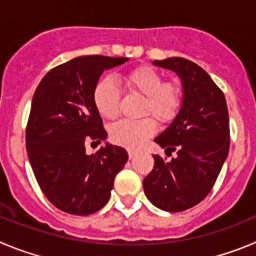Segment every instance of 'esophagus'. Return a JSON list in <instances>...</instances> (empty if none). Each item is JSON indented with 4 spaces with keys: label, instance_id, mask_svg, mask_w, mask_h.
<instances>
[{
    "label": "esophagus",
    "instance_id": "obj_1",
    "mask_svg": "<svg viewBox=\"0 0 256 256\" xmlns=\"http://www.w3.org/2000/svg\"><path fill=\"white\" fill-rule=\"evenodd\" d=\"M128 158H130V160H134V158H135V156H136V152L135 150H131V149H128Z\"/></svg>",
    "mask_w": 256,
    "mask_h": 256
}]
</instances>
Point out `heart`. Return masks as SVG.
Instances as JSON below:
<instances>
[{"mask_svg": "<svg viewBox=\"0 0 256 256\" xmlns=\"http://www.w3.org/2000/svg\"><path fill=\"white\" fill-rule=\"evenodd\" d=\"M130 90L144 96L142 114H153L160 122H170L181 107V88L176 82H163V75L150 66H140L124 78ZM93 102L96 111L107 120L120 114V92L116 82L106 76L96 82L93 90ZM156 122L152 117L136 121L124 120L110 128V136L114 144L126 148H139L146 139L153 136Z\"/></svg>", "mask_w": 256, "mask_h": 256, "instance_id": "obj_1", "label": "heart"}]
</instances>
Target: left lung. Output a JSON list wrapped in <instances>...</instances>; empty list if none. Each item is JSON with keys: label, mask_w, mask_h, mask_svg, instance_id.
<instances>
[{"label": "left lung", "mask_w": 256, "mask_h": 256, "mask_svg": "<svg viewBox=\"0 0 256 256\" xmlns=\"http://www.w3.org/2000/svg\"><path fill=\"white\" fill-rule=\"evenodd\" d=\"M154 66L176 74L182 102L172 122L154 139L177 156H153L154 168L142 181L149 202L166 212H182L210 192L230 150V118L224 94L208 72L190 60H156Z\"/></svg>", "instance_id": "8db88e82"}]
</instances>
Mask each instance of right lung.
<instances>
[{
    "mask_svg": "<svg viewBox=\"0 0 256 256\" xmlns=\"http://www.w3.org/2000/svg\"><path fill=\"white\" fill-rule=\"evenodd\" d=\"M126 57L80 56L46 74L33 96L26 150L43 194L60 210L88 216L106 206L114 177L128 162L121 146L106 142L88 156L85 144L104 142L107 132L93 102L104 70Z\"/></svg>",
    "mask_w": 256,
    "mask_h": 256,
    "instance_id": "1",
    "label": "right lung"
}]
</instances>
